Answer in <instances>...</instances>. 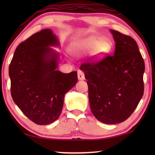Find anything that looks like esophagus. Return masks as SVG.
I'll list each match as a JSON object with an SVG mask.
<instances>
[{"instance_id":"obj_1","label":"esophagus","mask_w":155,"mask_h":155,"mask_svg":"<svg viewBox=\"0 0 155 155\" xmlns=\"http://www.w3.org/2000/svg\"><path fill=\"white\" fill-rule=\"evenodd\" d=\"M78 80H84L85 79V74L81 70H78Z\"/></svg>"}]
</instances>
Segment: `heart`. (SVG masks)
<instances>
[{
  "mask_svg": "<svg viewBox=\"0 0 155 155\" xmlns=\"http://www.w3.org/2000/svg\"><path fill=\"white\" fill-rule=\"evenodd\" d=\"M96 50L98 56L104 55L111 51V45L103 38H99L89 41L87 43L77 44L73 46V51L77 54L91 52Z\"/></svg>",
  "mask_w": 155,
  "mask_h": 155,
  "instance_id": "b5f03b06",
  "label": "heart"
}]
</instances>
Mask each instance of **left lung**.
<instances>
[{
  "label": "left lung",
  "mask_w": 155,
  "mask_h": 155,
  "mask_svg": "<svg viewBox=\"0 0 155 155\" xmlns=\"http://www.w3.org/2000/svg\"><path fill=\"white\" fill-rule=\"evenodd\" d=\"M110 31L115 42L114 55L85 63L80 69L87 80L93 115L100 122L113 124L128 119L142 98L145 64L134 39Z\"/></svg>",
  "instance_id": "1"
}]
</instances>
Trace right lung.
<instances>
[{"label": "right lung", "mask_w": 155, "mask_h": 155, "mask_svg": "<svg viewBox=\"0 0 155 155\" xmlns=\"http://www.w3.org/2000/svg\"><path fill=\"white\" fill-rule=\"evenodd\" d=\"M59 41L51 29L41 30L20 43L9 67L11 94L31 121L47 125L58 119L64 96L77 82V72L57 70L59 54L51 46Z\"/></svg>", "instance_id": "obj_1"}]
</instances>
